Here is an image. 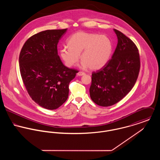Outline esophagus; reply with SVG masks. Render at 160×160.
Listing matches in <instances>:
<instances>
[{
	"instance_id": "1",
	"label": "esophagus",
	"mask_w": 160,
	"mask_h": 160,
	"mask_svg": "<svg viewBox=\"0 0 160 160\" xmlns=\"http://www.w3.org/2000/svg\"><path fill=\"white\" fill-rule=\"evenodd\" d=\"M85 74V73L84 72H82V71H79V72H78V73H77V75L78 76H82V75H84Z\"/></svg>"
}]
</instances>
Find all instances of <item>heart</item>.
Wrapping results in <instances>:
<instances>
[{"label": "heart", "mask_w": 160, "mask_h": 160, "mask_svg": "<svg viewBox=\"0 0 160 160\" xmlns=\"http://www.w3.org/2000/svg\"><path fill=\"white\" fill-rule=\"evenodd\" d=\"M68 47H63L60 55L65 65L74 67L82 60L81 68L98 69L108 62L113 50L111 39L106 35L79 31L73 34L67 41Z\"/></svg>", "instance_id": "obj_1"}]
</instances>
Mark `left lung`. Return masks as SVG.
Returning <instances> with one entry per match:
<instances>
[{
	"label": "left lung",
	"instance_id": "obj_1",
	"mask_svg": "<svg viewBox=\"0 0 160 160\" xmlns=\"http://www.w3.org/2000/svg\"><path fill=\"white\" fill-rule=\"evenodd\" d=\"M118 44L112 58L102 68L92 72L90 96L102 107L113 105L134 87L140 62L137 46L123 33L114 29Z\"/></svg>",
	"mask_w": 160,
	"mask_h": 160
}]
</instances>
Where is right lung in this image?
<instances>
[{"label": "right lung", "instance_id": "1", "mask_svg": "<svg viewBox=\"0 0 160 160\" xmlns=\"http://www.w3.org/2000/svg\"><path fill=\"white\" fill-rule=\"evenodd\" d=\"M67 29L46 30L29 38L19 57L20 71L31 98L39 106L55 110L68 97L69 84L78 71L65 67L57 44Z\"/></svg>", "mask_w": 160, "mask_h": 160}]
</instances>
